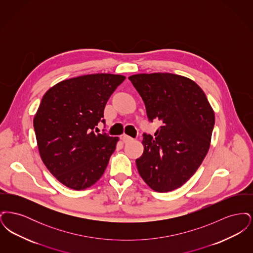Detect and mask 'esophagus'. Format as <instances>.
I'll use <instances>...</instances> for the list:
<instances>
[{"label":"esophagus","mask_w":253,"mask_h":253,"mask_svg":"<svg viewBox=\"0 0 253 253\" xmlns=\"http://www.w3.org/2000/svg\"><path fill=\"white\" fill-rule=\"evenodd\" d=\"M121 139H122V141H123L124 143H129V142H131V141L133 140L131 136L126 135V134H123V135L121 136Z\"/></svg>","instance_id":"obj_1"}]
</instances>
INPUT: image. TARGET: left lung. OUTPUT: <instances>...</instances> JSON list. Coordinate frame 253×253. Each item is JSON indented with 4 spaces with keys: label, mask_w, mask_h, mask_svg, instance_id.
<instances>
[{
    "label": "left lung",
    "mask_w": 253,
    "mask_h": 253,
    "mask_svg": "<svg viewBox=\"0 0 253 253\" xmlns=\"http://www.w3.org/2000/svg\"><path fill=\"white\" fill-rule=\"evenodd\" d=\"M144 101L149 121H160L155 137L143 134L144 152L135 160L146 184L173 191L190 179L210 149L214 112L193 81L170 73L129 77Z\"/></svg>",
    "instance_id": "8db88e82"
}]
</instances>
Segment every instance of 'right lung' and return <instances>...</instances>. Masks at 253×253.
<instances>
[{"label": "right lung", "mask_w": 253, "mask_h": 253, "mask_svg": "<svg viewBox=\"0 0 253 253\" xmlns=\"http://www.w3.org/2000/svg\"><path fill=\"white\" fill-rule=\"evenodd\" d=\"M125 80L91 74L62 81L42 96L33 125L49 171L73 190L91 187L103 174L119 137L94 132L109 97Z\"/></svg>", "instance_id": "right-lung-1"}]
</instances>
